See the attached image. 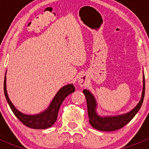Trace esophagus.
Masks as SVG:
<instances>
[{"mask_svg":"<svg viewBox=\"0 0 149 149\" xmlns=\"http://www.w3.org/2000/svg\"><path fill=\"white\" fill-rule=\"evenodd\" d=\"M79 84L81 86H84L86 84V78L84 76H81L79 78Z\"/></svg>","mask_w":149,"mask_h":149,"instance_id":"34e87169","label":"esophagus"}]
</instances>
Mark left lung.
<instances>
[{"mask_svg": "<svg viewBox=\"0 0 149 149\" xmlns=\"http://www.w3.org/2000/svg\"><path fill=\"white\" fill-rule=\"evenodd\" d=\"M86 99L87 109H88V115L89 118V123L94 128L102 131H115L119 130L127 125L136 115L140 108L141 107L143 102L144 95H145V77L143 76V87L142 96L137 106L127 114L118 115L114 117H100L96 112L97 103L94 96L91 94L89 91L85 89L83 91Z\"/></svg>", "mask_w": 149, "mask_h": 149, "instance_id": "left-lung-1", "label": "left lung"}]
</instances>
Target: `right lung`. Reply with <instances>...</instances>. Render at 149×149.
<instances>
[{
    "instance_id": "obj_1",
    "label": "right lung",
    "mask_w": 149,
    "mask_h": 149,
    "mask_svg": "<svg viewBox=\"0 0 149 149\" xmlns=\"http://www.w3.org/2000/svg\"><path fill=\"white\" fill-rule=\"evenodd\" d=\"M6 81V79L5 76L3 84L4 94H5V97L12 112L24 125L33 129H45L53 125L58 118V111L61 107V104L63 103L67 96L74 92L75 91V87L73 86V84H68V85L65 86L58 91V92L57 93L56 95L52 100L49 107L45 112L35 115H26L17 110L13 106V104L11 103V102L10 101L8 94H7Z\"/></svg>"
}]
</instances>
